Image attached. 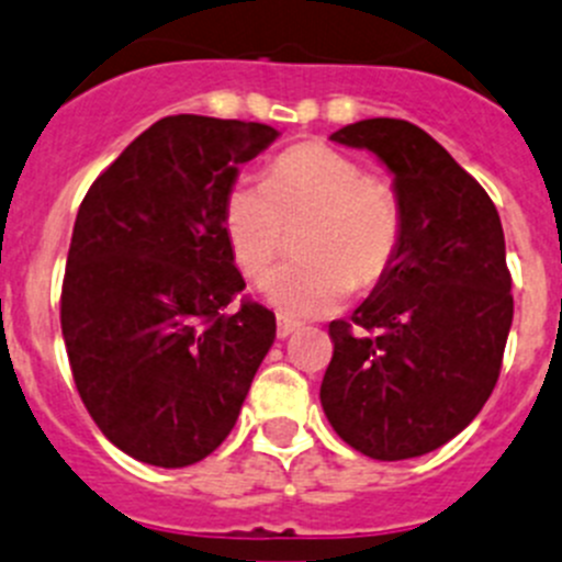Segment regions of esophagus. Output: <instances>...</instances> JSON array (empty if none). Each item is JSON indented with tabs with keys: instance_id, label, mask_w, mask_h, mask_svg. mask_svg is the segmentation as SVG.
<instances>
[{
	"instance_id": "34e87169",
	"label": "esophagus",
	"mask_w": 562,
	"mask_h": 562,
	"mask_svg": "<svg viewBox=\"0 0 562 562\" xmlns=\"http://www.w3.org/2000/svg\"><path fill=\"white\" fill-rule=\"evenodd\" d=\"M297 328H301V323H295V319H290V317H278V328H276V334H278V339H286V336L295 334Z\"/></svg>"
}]
</instances>
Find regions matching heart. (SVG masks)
<instances>
[{"label": "heart", "mask_w": 562, "mask_h": 562, "mask_svg": "<svg viewBox=\"0 0 562 562\" xmlns=\"http://www.w3.org/2000/svg\"><path fill=\"white\" fill-rule=\"evenodd\" d=\"M303 261L270 272L261 295L284 317H323L352 290L381 284L403 243V204L389 181L350 154L308 140L278 154L265 181H234L223 198V232L245 278H261L284 248L286 228Z\"/></svg>", "instance_id": "b5f03b06"}]
</instances>
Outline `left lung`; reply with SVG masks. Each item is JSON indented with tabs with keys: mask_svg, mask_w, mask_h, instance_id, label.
Segmentation results:
<instances>
[{
	"mask_svg": "<svg viewBox=\"0 0 562 562\" xmlns=\"http://www.w3.org/2000/svg\"><path fill=\"white\" fill-rule=\"evenodd\" d=\"M330 140L383 159L405 228L389 276L328 325L319 400L352 450L405 461L447 445L494 392L513 323L505 234L488 192L419 126L370 117Z\"/></svg>",
	"mask_w": 562,
	"mask_h": 562,
	"instance_id": "obj_1",
	"label": "left lung"
}]
</instances>
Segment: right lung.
Wrapping results in <instances>:
<instances>
[{
	"label": "right lung",
	"mask_w": 562,
	"mask_h": 562,
	"mask_svg": "<svg viewBox=\"0 0 562 562\" xmlns=\"http://www.w3.org/2000/svg\"><path fill=\"white\" fill-rule=\"evenodd\" d=\"M278 132L168 115L90 184L74 223L60 325L99 430L143 463L181 469L226 441L276 314L234 297L245 281L223 232L239 165Z\"/></svg>",
	"instance_id": "add662e5"
}]
</instances>
